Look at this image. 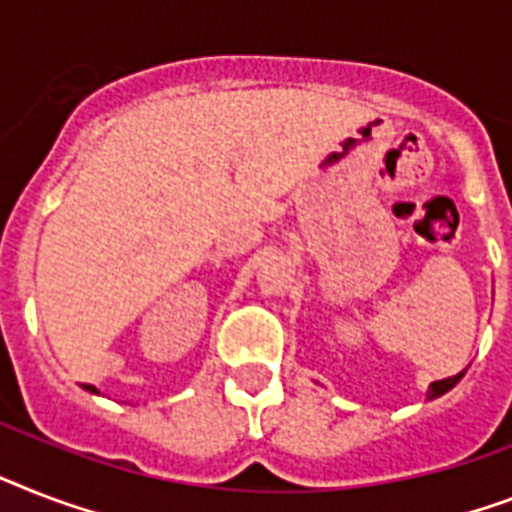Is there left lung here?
Listing matches in <instances>:
<instances>
[{"label":"left lung","instance_id":"left-lung-1","mask_svg":"<svg viewBox=\"0 0 512 512\" xmlns=\"http://www.w3.org/2000/svg\"><path fill=\"white\" fill-rule=\"evenodd\" d=\"M460 376H463V373H458V376H452V378H442V381H434V384H431V389H429L431 400H434V397H442L444 392H450L452 386L460 381Z\"/></svg>","mask_w":512,"mask_h":512}]
</instances>
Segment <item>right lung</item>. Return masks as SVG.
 Instances as JSON below:
<instances>
[{"mask_svg":"<svg viewBox=\"0 0 512 512\" xmlns=\"http://www.w3.org/2000/svg\"><path fill=\"white\" fill-rule=\"evenodd\" d=\"M89 389H91V392H94V386H89Z\"/></svg>","mask_w":512,"mask_h":512,"instance_id":"add662e5","label":"right lung"}]
</instances>
